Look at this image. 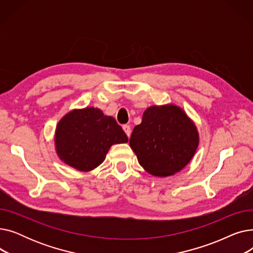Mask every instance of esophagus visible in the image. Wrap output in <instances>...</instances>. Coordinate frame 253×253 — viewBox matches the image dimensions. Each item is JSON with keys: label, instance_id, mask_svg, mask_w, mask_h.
<instances>
[{"label": "esophagus", "instance_id": "34e87169", "mask_svg": "<svg viewBox=\"0 0 253 253\" xmlns=\"http://www.w3.org/2000/svg\"><path fill=\"white\" fill-rule=\"evenodd\" d=\"M123 130L125 131V133L128 137H130V134H131V128L129 125H123Z\"/></svg>", "mask_w": 253, "mask_h": 253}]
</instances>
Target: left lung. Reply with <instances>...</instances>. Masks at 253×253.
<instances>
[{"label":"left lung","instance_id":"left-lung-1","mask_svg":"<svg viewBox=\"0 0 253 253\" xmlns=\"http://www.w3.org/2000/svg\"><path fill=\"white\" fill-rule=\"evenodd\" d=\"M129 144L145 171L166 177L190 163L199 145V133L179 106L153 105L132 131Z\"/></svg>","mask_w":253,"mask_h":253}]
</instances>
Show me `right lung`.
I'll use <instances>...</instances> for the list:
<instances>
[{"label":"right lung","instance_id":"right-lung-1","mask_svg":"<svg viewBox=\"0 0 253 253\" xmlns=\"http://www.w3.org/2000/svg\"><path fill=\"white\" fill-rule=\"evenodd\" d=\"M55 149L60 160L79 171L99 166L113 144L126 143L128 137L116 120L97 108L73 110L58 122Z\"/></svg>","mask_w":253,"mask_h":253}]
</instances>
